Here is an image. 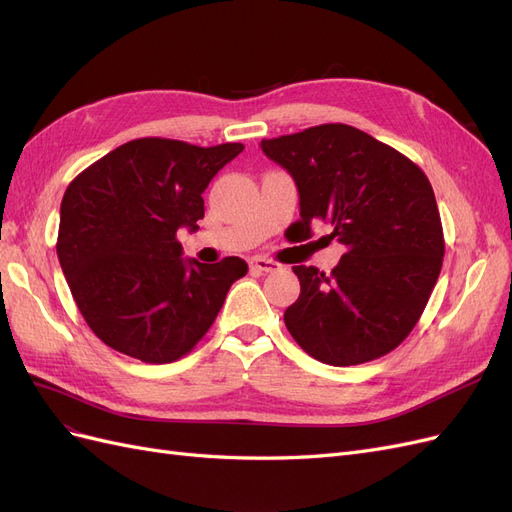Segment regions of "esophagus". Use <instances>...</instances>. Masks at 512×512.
<instances>
[{"instance_id": "1", "label": "esophagus", "mask_w": 512, "mask_h": 512, "mask_svg": "<svg viewBox=\"0 0 512 512\" xmlns=\"http://www.w3.org/2000/svg\"><path fill=\"white\" fill-rule=\"evenodd\" d=\"M251 270L255 272H261V274H270V272H276L280 266L276 261L268 259V257H251Z\"/></svg>"}]
</instances>
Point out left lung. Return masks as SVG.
<instances>
[{
    "label": "left lung",
    "mask_w": 512,
    "mask_h": 512,
    "mask_svg": "<svg viewBox=\"0 0 512 512\" xmlns=\"http://www.w3.org/2000/svg\"><path fill=\"white\" fill-rule=\"evenodd\" d=\"M261 151L295 180L302 240L325 221L327 238L344 246L329 274L293 268L300 298L285 310L289 334L329 366L387 355L417 325L442 268L430 180L395 148L342 123L261 140Z\"/></svg>",
    "instance_id": "left-lung-1"
}]
</instances>
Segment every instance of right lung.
Wrapping results in <instances>:
<instances>
[{"mask_svg": "<svg viewBox=\"0 0 512 512\" xmlns=\"http://www.w3.org/2000/svg\"><path fill=\"white\" fill-rule=\"evenodd\" d=\"M244 151L238 142L193 146L131 140L65 189L57 255L74 302L110 349L146 364L187 355L249 272L240 257L183 259L180 227L197 232L210 180Z\"/></svg>", "mask_w": 512, "mask_h": 512, "instance_id": "obj_1", "label": "right lung"}]
</instances>
